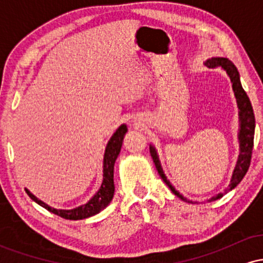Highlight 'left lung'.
Masks as SVG:
<instances>
[{
    "mask_svg": "<svg viewBox=\"0 0 263 263\" xmlns=\"http://www.w3.org/2000/svg\"><path fill=\"white\" fill-rule=\"evenodd\" d=\"M208 68H221L222 70L226 71V74L230 78L231 84H232V90H234V95L236 98L237 102V108H238V134H237V140H238V146H240V152H238L237 162L235 165V170L232 172L231 180L229 186L226 188L224 193H219V194L214 195L213 198L209 199L208 201H214L218 200L221 197H224V194L229 193L230 190L236 188L237 184L243 179L245 174L247 173L250 167V162H251V155H252V148H253V136H255V115H253L252 105L250 102L249 96L245 92V90L242 89L240 81V74H238L236 66L231 63V60L226 58H211L208 59L204 63ZM149 152L152 156L153 162L158 171V174L161 176L163 182L170 186L173 194H176L178 198H180L182 200L186 201V203H197V201L188 200L185 197H183L178 190L172 185V183L167 179L163 168L161 165V161H159L158 153H157L156 147L153 144H149Z\"/></svg>",
    "mask_w": 263,
    "mask_h": 263,
    "instance_id": "obj_1",
    "label": "left lung"
}]
</instances>
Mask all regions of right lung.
Returning <instances> with one entry per match:
<instances>
[{"label":"right lung","instance_id":"1","mask_svg":"<svg viewBox=\"0 0 263 263\" xmlns=\"http://www.w3.org/2000/svg\"><path fill=\"white\" fill-rule=\"evenodd\" d=\"M126 132H127V126L123 123V125H121L116 129V132L108 140L104 153V162H102V183L98 192L93 194V197L89 201H86L85 204L74 208V209H55V208H52L48 204H45L44 201L39 200L27 188H25L26 193L29 195V198L33 201H35L41 206H43L44 209L55 214V215L60 216V218L68 220H83L99 214L111 203V200L114 198V167L115 162H116L117 157L120 155V151H121L123 137H125Z\"/></svg>","mask_w":263,"mask_h":263}]
</instances>
